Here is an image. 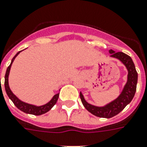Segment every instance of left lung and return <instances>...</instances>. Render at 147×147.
<instances>
[{
  "label": "left lung",
  "mask_w": 147,
  "mask_h": 147,
  "mask_svg": "<svg viewBox=\"0 0 147 147\" xmlns=\"http://www.w3.org/2000/svg\"><path fill=\"white\" fill-rule=\"evenodd\" d=\"M109 52L111 54V57L119 59L126 66L128 71L127 84H125L123 90L121 92L119 96L116 99H115L114 101L107 104L104 107H96L88 103L85 100L83 94L81 92L80 94L83 105L89 112H91L95 116L107 118V119H110L118 115L125 108V107L127 104H129L131 102L136 91L137 82H138V73L131 56L122 52H115L112 49L109 50Z\"/></svg>",
  "instance_id": "obj_1"
}]
</instances>
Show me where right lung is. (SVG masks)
I'll list each match as a JSON object with an SVG mask.
<instances>
[{
	"label": "right lung",
	"instance_id": "add662e5",
	"mask_svg": "<svg viewBox=\"0 0 147 147\" xmlns=\"http://www.w3.org/2000/svg\"><path fill=\"white\" fill-rule=\"evenodd\" d=\"M20 52H18L16 53L15 56L13 57L12 61H11V63L10 65L8 67L7 70H6L5 76V91L7 93V95L9 96V98L13 101V102L14 103V105L16 106V107L19 110H20L21 111H23L24 113H27V114H31V115H43L45 113L48 112L49 111L52 109V107L55 105L58 100V98H59V93H57L56 95H54L52 98L49 101L48 103H46L45 105L42 106H35L32 105V104H29V103H27V102H24L23 101L20 100L19 98L16 97V95L13 94L12 91L10 90V88L9 86V71H10V68H11V66H12V63H13L14 59L16 58V56H18V54L20 53Z\"/></svg>",
	"mask_w": 147,
	"mask_h": 147
}]
</instances>
